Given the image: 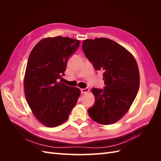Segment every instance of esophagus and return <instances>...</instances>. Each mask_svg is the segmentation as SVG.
Here are the masks:
<instances>
[{
	"mask_svg": "<svg viewBox=\"0 0 161 161\" xmlns=\"http://www.w3.org/2000/svg\"><path fill=\"white\" fill-rule=\"evenodd\" d=\"M80 91H81L82 93L86 94V93H87V92L89 91V88H88V87H87V88H85V89H81Z\"/></svg>",
	"mask_w": 161,
	"mask_h": 161,
	"instance_id": "esophagus-1",
	"label": "esophagus"
}]
</instances>
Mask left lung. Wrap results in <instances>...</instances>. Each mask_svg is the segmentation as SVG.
I'll use <instances>...</instances> for the list:
<instances>
[{
    "instance_id": "left-lung-1",
    "label": "left lung",
    "mask_w": 161,
    "mask_h": 161,
    "mask_svg": "<svg viewBox=\"0 0 161 161\" xmlns=\"http://www.w3.org/2000/svg\"><path fill=\"white\" fill-rule=\"evenodd\" d=\"M82 50L96 70L103 72V90L93 88L95 105L90 118L102 125L113 124L124 117L137 95L140 86L138 66L133 55L108 38L82 42Z\"/></svg>"
}]
</instances>
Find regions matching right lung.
<instances>
[{"mask_svg": "<svg viewBox=\"0 0 161 161\" xmlns=\"http://www.w3.org/2000/svg\"><path fill=\"white\" fill-rule=\"evenodd\" d=\"M79 44L80 41L67 37H46L29 56L23 80L25 98L33 115L46 127L65 122L80 95L79 88L58 82Z\"/></svg>", "mask_w": 161, "mask_h": 161, "instance_id": "add662e5", "label": "right lung"}]
</instances>
